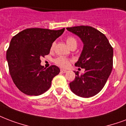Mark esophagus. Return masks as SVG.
I'll use <instances>...</instances> for the list:
<instances>
[{
	"instance_id": "esophagus-1",
	"label": "esophagus",
	"mask_w": 126,
	"mask_h": 126,
	"mask_svg": "<svg viewBox=\"0 0 126 126\" xmlns=\"http://www.w3.org/2000/svg\"><path fill=\"white\" fill-rule=\"evenodd\" d=\"M61 72H62V73H67V71L65 69H61Z\"/></svg>"
}]
</instances>
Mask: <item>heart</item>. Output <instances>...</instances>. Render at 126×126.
Here are the masks:
<instances>
[{
    "label": "heart",
    "instance_id": "heart-1",
    "mask_svg": "<svg viewBox=\"0 0 126 126\" xmlns=\"http://www.w3.org/2000/svg\"><path fill=\"white\" fill-rule=\"evenodd\" d=\"M66 42L68 46L69 47H71L74 44H76L77 45V40H75V38H74L73 37H71V36H69V37H67V40H66ZM53 47H54V44H53L51 45V50H53ZM55 63L57 65H58L59 67H67L69 64L70 60L69 59L65 58L64 57H58L57 58L55 59L54 61Z\"/></svg>",
    "mask_w": 126,
    "mask_h": 126
}]
</instances>
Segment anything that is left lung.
Listing matches in <instances>:
<instances>
[{
  "label": "left lung",
  "instance_id": "obj_1",
  "mask_svg": "<svg viewBox=\"0 0 126 126\" xmlns=\"http://www.w3.org/2000/svg\"><path fill=\"white\" fill-rule=\"evenodd\" d=\"M77 35L84 44L75 66L84 69L81 75L75 72V79L69 83L73 93L80 97L97 94L105 85L113 67V48L105 35L91 26L67 28Z\"/></svg>",
  "mask_w": 126,
  "mask_h": 126
}]
</instances>
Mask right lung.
Segmentation results:
<instances>
[{
	"instance_id": "1",
	"label": "right lung",
	"mask_w": 126,
	"mask_h": 126,
	"mask_svg": "<svg viewBox=\"0 0 126 126\" xmlns=\"http://www.w3.org/2000/svg\"><path fill=\"white\" fill-rule=\"evenodd\" d=\"M49 29H26L12 37L6 51L9 72L21 92L38 96L50 88L51 80L60 69L55 65L47 69L40 65V58L49 53L53 42L63 33Z\"/></svg>"
}]
</instances>
